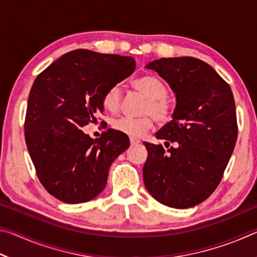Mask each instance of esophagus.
Returning a JSON list of instances; mask_svg holds the SVG:
<instances>
[{
  "label": "esophagus",
  "instance_id": "34e87169",
  "mask_svg": "<svg viewBox=\"0 0 257 257\" xmlns=\"http://www.w3.org/2000/svg\"><path fill=\"white\" fill-rule=\"evenodd\" d=\"M139 143H141V142H139L137 138L130 137V144H132V145H137V144H139Z\"/></svg>",
  "mask_w": 257,
  "mask_h": 257
}]
</instances>
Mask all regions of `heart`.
Returning a JSON list of instances; mask_svg holds the SVG:
<instances>
[{"mask_svg":"<svg viewBox=\"0 0 257 257\" xmlns=\"http://www.w3.org/2000/svg\"><path fill=\"white\" fill-rule=\"evenodd\" d=\"M134 88L147 98L143 106L142 113L144 115L139 118L122 116L112 122L114 130L130 137H142L156 122L163 125L170 122L175 115V102L168 96L169 86L160 77L155 75H144L133 81ZM122 92L118 84L111 85L102 96L103 107L107 112L116 113L120 110ZM153 116V118L151 116Z\"/></svg>","mask_w":257,"mask_h":257,"instance_id":"b5f03b06","label":"heart"}]
</instances>
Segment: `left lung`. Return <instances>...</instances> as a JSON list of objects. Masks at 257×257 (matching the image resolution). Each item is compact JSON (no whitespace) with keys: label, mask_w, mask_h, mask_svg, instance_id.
I'll list each match as a JSON object with an SVG mask.
<instances>
[{"label":"left lung","mask_w":257,"mask_h":257,"mask_svg":"<svg viewBox=\"0 0 257 257\" xmlns=\"http://www.w3.org/2000/svg\"><path fill=\"white\" fill-rule=\"evenodd\" d=\"M176 93L173 120L156 133L171 146L143 143L147 159L143 168L146 189L156 201L173 208H188L205 201L222 180L238 136L231 88L202 60L162 58L147 64Z\"/></svg>","instance_id":"obj_1"}]
</instances>
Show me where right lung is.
Instances as JSON below:
<instances>
[{"label":"right lung","mask_w":257,"mask_h":257,"mask_svg":"<svg viewBox=\"0 0 257 257\" xmlns=\"http://www.w3.org/2000/svg\"><path fill=\"white\" fill-rule=\"evenodd\" d=\"M130 56L75 50L42 71L30 89L25 138L43 187L59 201L78 204L105 188L108 170L129 147L127 135L107 129L93 139L81 132L102 113L107 87L129 77Z\"/></svg>","instance_id":"right-lung-1"}]
</instances>
